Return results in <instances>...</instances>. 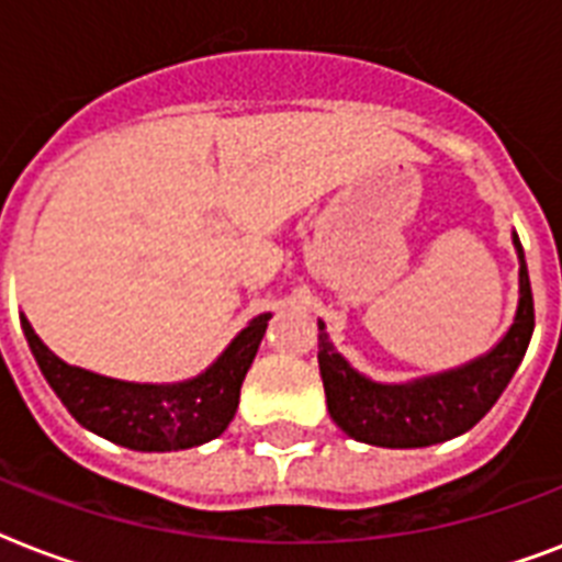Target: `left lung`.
<instances>
[{
  "label": "left lung",
  "mask_w": 562,
  "mask_h": 562,
  "mask_svg": "<svg viewBox=\"0 0 562 562\" xmlns=\"http://www.w3.org/2000/svg\"><path fill=\"white\" fill-rule=\"evenodd\" d=\"M519 300L514 324L487 352L458 368L419 375L408 382H375L359 373L335 350L324 321H317V364L324 379L326 408L335 426L359 443L384 449H423L470 431L505 393L533 335V297L519 236Z\"/></svg>",
  "instance_id": "1"
}]
</instances>
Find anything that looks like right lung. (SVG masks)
I'll return each mask as SVG.
<instances>
[{"label": "right lung", "mask_w": 562, "mask_h": 562, "mask_svg": "<svg viewBox=\"0 0 562 562\" xmlns=\"http://www.w3.org/2000/svg\"><path fill=\"white\" fill-rule=\"evenodd\" d=\"M271 312L256 315L224 347L210 368L183 382H125L66 364L40 341L29 317L20 315L22 333L66 411L92 435L134 452H178L210 443L236 417L238 393L262 344Z\"/></svg>", "instance_id": "add662e5"}]
</instances>
